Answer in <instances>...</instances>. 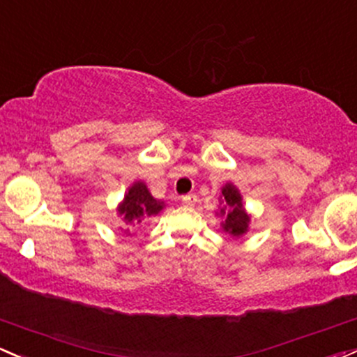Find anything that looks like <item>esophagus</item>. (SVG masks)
Segmentation results:
<instances>
[{
  "instance_id": "1",
  "label": "esophagus",
  "mask_w": 357,
  "mask_h": 357,
  "mask_svg": "<svg viewBox=\"0 0 357 357\" xmlns=\"http://www.w3.org/2000/svg\"><path fill=\"white\" fill-rule=\"evenodd\" d=\"M181 202H183V205L185 206H195V203L198 202V197L197 195H185V197H181Z\"/></svg>"
}]
</instances>
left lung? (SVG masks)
Wrapping results in <instances>:
<instances>
[{"mask_svg":"<svg viewBox=\"0 0 357 357\" xmlns=\"http://www.w3.org/2000/svg\"><path fill=\"white\" fill-rule=\"evenodd\" d=\"M222 202L223 208H220V215L223 217L222 229L232 237H241L248 232L250 217L245 213L244 203L238 190L232 183H227L222 188Z\"/></svg>","mask_w":357,"mask_h":357,"instance_id":"left-lung-1","label":"left lung"}]
</instances>
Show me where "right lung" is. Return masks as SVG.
<instances>
[{"mask_svg":"<svg viewBox=\"0 0 357 357\" xmlns=\"http://www.w3.org/2000/svg\"><path fill=\"white\" fill-rule=\"evenodd\" d=\"M164 208V202L155 199L149 193L146 183L137 181L128 188L123 202L119 205V213L125 223H140L149 217H154Z\"/></svg>","mask_w":357,"mask_h":357,"instance_id":"1","label":"right lung"}]
</instances>
